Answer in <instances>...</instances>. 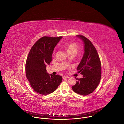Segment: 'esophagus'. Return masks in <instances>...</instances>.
<instances>
[{"label": "esophagus", "instance_id": "1", "mask_svg": "<svg viewBox=\"0 0 124 124\" xmlns=\"http://www.w3.org/2000/svg\"><path fill=\"white\" fill-rule=\"evenodd\" d=\"M69 78V77L66 76H63V79H65V78Z\"/></svg>", "mask_w": 124, "mask_h": 124}]
</instances>
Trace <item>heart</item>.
<instances>
[{
  "label": "heart",
  "mask_w": 124,
  "mask_h": 124,
  "mask_svg": "<svg viewBox=\"0 0 124 124\" xmlns=\"http://www.w3.org/2000/svg\"><path fill=\"white\" fill-rule=\"evenodd\" d=\"M64 46L69 55L72 54L76 55L79 49L78 45L77 43L73 42L69 43L65 45Z\"/></svg>",
  "instance_id": "b5f03b06"
}]
</instances>
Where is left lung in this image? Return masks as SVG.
Segmentation results:
<instances>
[{"label": "left lung", "instance_id": "8db88e82", "mask_svg": "<svg viewBox=\"0 0 124 124\" xmlns=\"http://www.w3.org/2000/svg\"><path fill=\"white\" fill-rule=\"evenodd\" d=\"M77 36L84 44V54L77 68L83 78H78L72 88L76 93L86 96L94 92L98 86L101 78V66L98 52L91 42L82 35Z\"/></svg>", "mask_w": 124, "mask_h": 124}]
</instances>
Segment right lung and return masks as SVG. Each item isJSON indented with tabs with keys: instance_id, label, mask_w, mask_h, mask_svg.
<instances>
[{
	"instance_id": "right-lung-1",
	"label": "right lung",
	"mask_w": 124,
	"mask_h": 124,
	"mask_svg": "<svg viewBox=\"0 0 124 124\" xmlns=\"http://www.w3.org/2000/svg\"><path fill=\"white\" fill-rule=\"evenodd\" d=\"M62 38L44 36L34 44L28 54L26 76L33 90L40 94L46 95L54 92L62 81L61 76L49 75L46 70L47 64L51 61L53 51Z\"/></svg>"
}]
</instances>
